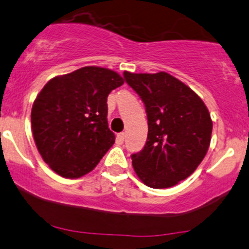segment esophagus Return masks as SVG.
Returning a JSON list of instances; mask_svg holds the SVG:
<instances>
[{
  "mask_svg": "<svg viewBox=\"0 0 249 249\" xmlns=\"http://www.w3.org/2000/svg\"><path fill=\"white\" fill-rule=\"evenodd\" d=\"M124 140H125V133L124 132H120V133H118L117 135V141L118 142H124Z\"/></svg>",
  "mask_w": 249,
  "mask_h": 249,
  "instance_id": "34e87169",
  "label": "esophagus"
}]
</instances>
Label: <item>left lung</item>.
Here are the masks:
<instances>
[{"label": "left lung", "mask_w": 249, "mask_h": 249, "mask_svg": "<svg viewBox=\"0 0 249 249\" xmlns=\"http://www.w3.org/2000/svg\"><path fill=\"white\" fill-rule=\"evenodd\" d=\"M127 85L141 96L148 117V138L133 154L132 166L151 188L179 184L197 169L209 150L213 120L199 96L168 72L124 71Z\"/></svg>", "instance_id": "1"}]
</instances>
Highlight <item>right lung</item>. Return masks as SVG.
<instances>
[{
  "label": "right lung",
  "mask_w": 249,
  "mask_h": 249,
  "mask_svg": "<svg viewBox=\"0 0 249 249\" xmlns=\"http://www.w3.org/2000/svg\"><path fill=\"white\" fill-rule=\"evenodd\" d=\"M124 78L101 67H83L49 81L31 112L33 138L44 162L77 179L93 171L116 136L107 123V96Z\"/></svg>",
  "instance_id": "right-lung-1"
}]
</instances>
